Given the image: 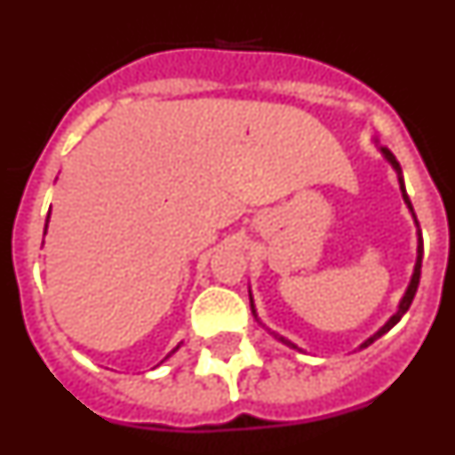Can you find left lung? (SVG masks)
I'll list each match as a JSON object with an SVG mask.
<instances>
[{
  "label": "left lung",
  "instance_id": "left-lung-1",
  "mask_svg": "<svg viewBox=\"0 0 455 455\" xmlns=\"http://www.w3.org/2000/svg\"><path fill=\"white\" fill-rule=\"evenodd\" d=\"M376 146H378V150H380V155L385 156V162H387L389 166L394 168V172H396V178H399V187H401V196H403V203L408 204L410 214H412V219H415V225H417V259H415V268H412V275H410V283H408V287H405L403 296H401L399 305H396V312H394V315L389 316V319L385 321V323L380 325V328H378V331L373 332L371 337H367V339H364L363 344H360V347H357V348H367L369 344H373V341L378 339V337H383L385 332H389V331H392L394 325H396V323H399V321H401V316H403L405 312H408L410 303H412V299H415L417 287H419V275H421V255H424V246H421V232H419V223H417L415 209H412V204H410V198H408V193H405V184H403V172H401V166H399V162H396V156H394L392 152L387 150V148H383V146H380V143H378V140H376ZM251 309H252V315H255V319H257L255 303H252V293H251ZM271 335L275 337L277 341H283L284 347H289V348H296V351H303V348H299V347H296V344H293V341L284 339L283 335H277V332H271Z\"/></svg>",
  "mask_w": 455,
  "mask_h": 455
}]
</instances>
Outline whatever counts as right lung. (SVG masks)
<instances>
[{
    "instance_id": "obj_1",
    "label": "right lung",
    "mask_w": 455,
    "mask_h": 455,
    "mask_svg": "<svg viewBox=\"0 0 455 455\" xmlns=\"http://www.w3.org/2000/svg\"><path fill=\"white\" fill-rule=\"evenodd\" d=\"M47 223H50V214H47V220H45V232H47ZM178 348H180V344H178V347H175V348H172V351H171V353H168V355H166V357H171V355H172V353L178 351ZM166 357H164V360H166ZM164 360H162V363H164Z\"/></svg>"
}]
</instances>
